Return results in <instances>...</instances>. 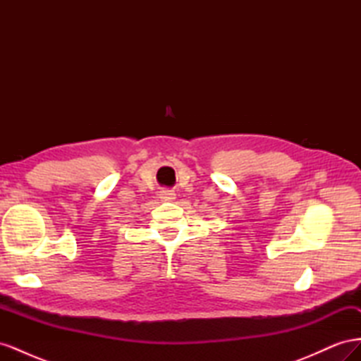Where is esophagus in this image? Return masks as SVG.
<instances>
[{
  "label": "esophagus",
  "instance_id": "34e87169",
  "mask_svg": "<svg viewBox=\"0 0 361 361\" xmlns=\"http://www.w3.org/2000/svg\"><path fill=\"white\" fill-rule=\"evenodd\" d=\"M159 197L162 202H173L174 199H176V192H174L173 190H162L159 192Z\"/></svg>",
  "mask_w": 361,
  "mask_h": 361
}]
</instances>
